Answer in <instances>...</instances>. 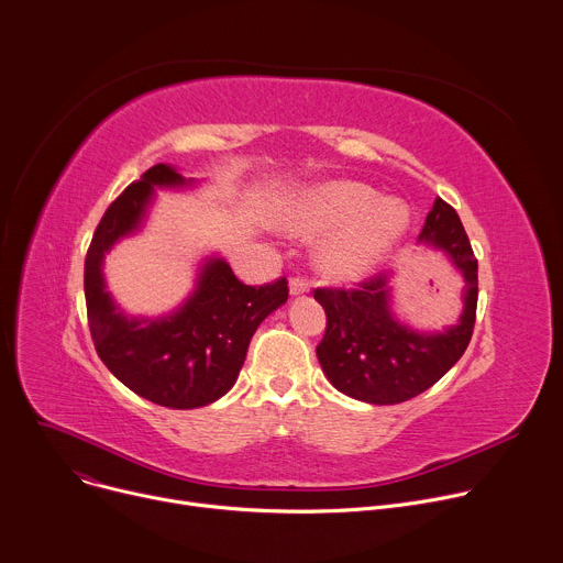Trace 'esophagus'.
I'll return each mask as SVG.
<instances>
[{
  "label": "esophagus",
  "instance_id": "obj_1",
  "mask_svg": "<svg viewBox=\"0 0 563 563\" xmlns=\"http://www.w3.org/2000/svg\"><path fill=\"white\" fill-rule=\"evenodd\" d=\"M310 291V280L302 278V276H294L289 280V294L291 296H300V294H308Z\"/></svg>",
  "mask_w": 563,
  "mask_h": 563
}]
</instances>
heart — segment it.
Wrapping results in <instances>:
<instances>
[{"instance_id": "obj_1", "label": "heart", "mask_w": 563, "mask_h": 563, "mask_svg": "<svg viewBox=\"0 0 563 563\" xmlns=\"http://www.w3.org/2000/svg\"><path fill=\"white\" fill-rule=\"evenodd\" d=\"M285 227L300 235L328 238L321 267L334 278H360L384 261L406 235L408 209L401 201L382 199L366 184L334 179L298 192L285 211Z\"/></svg>"}]
</instances>
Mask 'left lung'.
Here are the masks:
<instances>
[{
	"mask_svg": "<svg viewBox=\"0 0 563 563\" xmlns=\"http://www.w3.org/2000/svg\"><path fill=\"white\" fill-rule=\"evenodd\" d=\"M420 242L444 251L465 278V308L457 325L444 332H418L390 312L388 274H375L352 289H314L328 325L317 345L330 384L368 404H399L431 388L465 354L478 302V261L453 207L435 199Z\"/></svg>",
	"mask_w": 563,
	"mask_h": 563,
	"instance_id": "obj_1",
	"label": "left lung"
}]
</instances>
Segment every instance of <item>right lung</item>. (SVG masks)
<instances>
[{
	"label": "right lung",
	"instance_id": "add662e5",
	"mask_svg": "<svg viewBox=\"0 0 563 563\" xmlns=\"http://www.w3.org/2000/svg\"><path fill=\"white\" fill-rule=\"evenodd\" d=\"M173 166L157 164L132 181L98 222L85 258L89 332L110 373L136 395L168 408H199L235 384L258 325L287 300V278L244 285L222 258L201 267L197 289L164 319H128L106 291L103 258L139 229L155 186H188Z\"/></svg>",
	"mask_w": 563,
	"mask_h": 563
}]
</instances>
